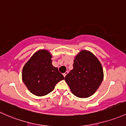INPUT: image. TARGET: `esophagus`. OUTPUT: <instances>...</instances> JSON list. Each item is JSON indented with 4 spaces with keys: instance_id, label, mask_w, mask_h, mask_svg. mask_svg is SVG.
<instances>
[{
    "instance_id": "34e87169",
    "label": "esophagus",
    "mask_w": 126,
    "mask_h": 126,
    "mask_svg": "<svg viewBox=\"0 0 126 126\" xmlns=\"http://www.w3.org/2000/svg\"><path fill=\"white\" fill-rule=\"evenodd\" d=\"M67 73H68V72H65L63 74V76H64V77H65V76L66 75H67Z\"/></svg>"
}]
</instances>
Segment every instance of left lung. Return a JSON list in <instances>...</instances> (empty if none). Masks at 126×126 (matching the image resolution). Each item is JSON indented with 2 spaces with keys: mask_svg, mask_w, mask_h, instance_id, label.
<instances>
[{
  "mask_svg": "<svg viewBox=\"0 0 126 126\" xmlns=\"http://www.w3.org/2000/svg\"><path fill=\"white\" fill-rule=\"evenodd\" d=\"M73 68L65 77L73 94L87 98L99 88L104 78L100 62L91 52L82 50L75 58Z\"/></svg>",
  "mask_w": 126,
  "mask_h": 126,
  "instance_id": "1",
  "label": "left lung"
}]
</instances>
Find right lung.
<instances>
[{
  "mask_svg": "<svg viewBox=\"0 0 126 126\" xmlns=\"http://www.w3.org/2000/svg\"><path fill=\"white\" fill-rule=\"evenodd\" d=\"M51 58L48 51L40 50L32 56L23 68V82L30 92L38 96L52 92L56 84L64 79L58 68L53 66Z\"/></svg>",
  "mask_w": 126,
  "mask_h": 126,
  "instance_id": "obj_1",
  "label": "right lung"
}]
</instances>
